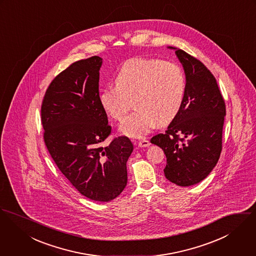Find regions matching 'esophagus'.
I'll list each match as a JSON object with an SVG mask.
<instances>
[{
  "label": "esophagus",
  "mask_w": 256,
  "mask_h": 256,
  "mask_svg": "<svg viewBox=\"0 0 256 256\" xmlns=\"http://www.w3.org/2000/svg\"><path fill=\"white\" fill-rule=\"evenodd\" d=\"M149 145H150V142L148 140H146V138L142 140H140V142H138V146L140 147H148Z\"/></svg>",
  "instance_id": "obj_1"
}]
</instances>
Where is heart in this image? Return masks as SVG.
I'll return each mask as SVG.
<instances>
[{
  "label": "heart",
  "instance_id": "b5f03b06",
  "mask_svg": "<svg viewBox=\"0 0 256 256\" xmlns=\"http://www.w3.org/2000/svg\"><path fill=\"white\" fill-rule=\"evenodd\" d=\"M116 86L104 88L99 95L102 108L122 120L136 99L138 110L120 124L122 134L142 138L156 124L167 126L178 114L186 93L184 70L176 62L161 58H134L118 70Z\"/></svg>",
  "mask_w": 256,
  "mask_h": 256
}]
</instances>
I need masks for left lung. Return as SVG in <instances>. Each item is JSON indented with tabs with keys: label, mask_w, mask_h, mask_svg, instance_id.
<instances>
[{
	"label": "left lung",
	"mask_w": 256,
	"mask_h": 256,
	"mask_svg": "<svg viewBox=\"0 0 256 256\" xmlns=\"http://www.w3.org/2000/svg\"><path fill=\"white\" fill-rule=\"evenodd\" d=\"M176 54L186 76V98L165 134L153 136L150 142L166 155L167 180L190 186L203 180L220 158L226 105L215 76L206 66L182 49H176Z\"/></svg>",
	"instance_id": "obj_1"
}]
</instances>
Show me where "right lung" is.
Listing matches in <instances>:
<instances>
[{
  "label": "right lung",
  "mask_w": 256,
  "mask_h": 256,
  "mask_svg": "<svg viewBox=\"0 0 256 256\" xmlns=\"http://www.w3.org/2000/svg\"><path fill=\"white\" fill-rule=\"evenodd\" d=\"M98 56L74 62L49 84L41 105L45 145L58 170L87 198L108 202L124 190L134 145L114 138L99 101Z\"/></svg>",
  "instance_id": "1"
}]
</instances>
